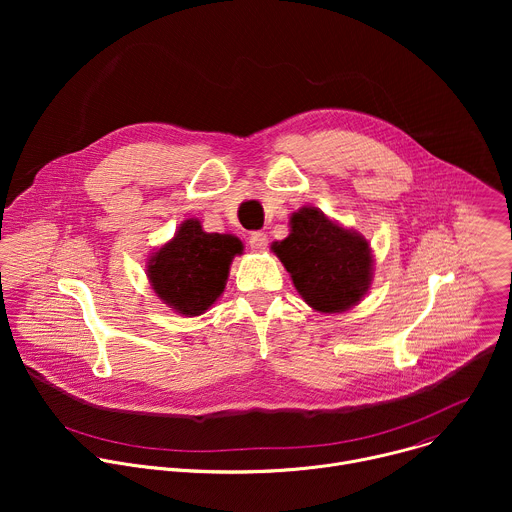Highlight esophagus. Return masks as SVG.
<instances>
[{"label": "esophagus", "instance_id": "obj_1", "mask_svg": "<svg viewBox=\"0 0 512 512\" xmlns=\"http://www.w3.org/2000/svg\"><path fill=\"white\" fill-rule=\"evenodd\" d=\"M249 245H251V249L253 251H265L267 249V235L265 233H253L251 237H249Z\"/></svg>", "mask_w": 512, "mask_h": 512}]
</instances>
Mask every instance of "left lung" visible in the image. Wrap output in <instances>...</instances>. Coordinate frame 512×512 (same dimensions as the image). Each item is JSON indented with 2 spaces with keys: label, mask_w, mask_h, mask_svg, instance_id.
<instances>
[{
  "label": "left lung",
  "mask_w": 512,
  "mask_h": 512,
  "mask_svg": "<svg viewBox=\"0 0 512 512\" xmlns=\"http://www.w3.org/2000/svg\"><path fill=\"white\" fill-rule=\"evenodd\" d=\"M271 251L291 275L304 302L322 314L356 306L373 281L369 241L344 229L316 206H304L289 218V235Z\"/></svg>",
  "instance_id": "8db88e82"
}]
</instances>
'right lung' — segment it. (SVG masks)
Segmentation results:
<instances>
[{"mask_svg":"<svg viewBox=\"0 0 512 512\" xmlns=\"http://www.w3.org/2000/svg\"><path fill=\"white\" fill-rule=\"evenodd\" d=\"M243 253L235 235L202 231L198 218L184 221L174 239L148 259L156 296L182 316L204 314L225 291L231 263Z\"/></svg>","mask_w":512,"mask_h":512,"instance_id":"obj_1","label":"right lung"}]
</instances>
